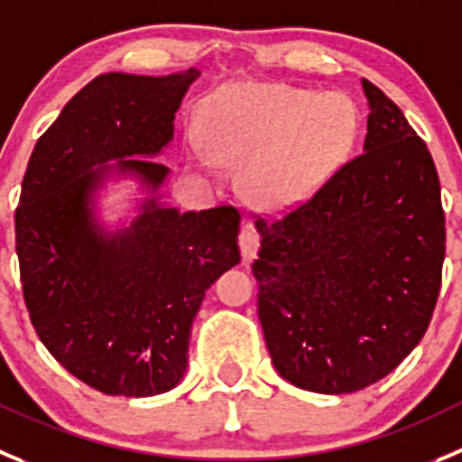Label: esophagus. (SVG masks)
Segmentation results:
<instances>
[{
  "label": "esophagus",
  "instance_id": "esophagus-1",
  "mask_svg": "<svg viewBox=\"0 0 462 462\" xmlns=\"http://www.w3.org/2000/svg\"><path fill=\"white\" fill-rule=\"evenodd\" d=\"M239 248H241V257L244 262L253 260L257 255V248H260V235L253 226H245L239 235Z\"/></svg>",
  "mask_w": 462,
  "mask_h": 462
}]
</instances>
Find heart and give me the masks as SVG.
Returning <instances> with one entry per match:
<instances>
[{
  "label": "heart",
  "instance_id": "obj_1",
  "mask_svg": "<svg viewBox=\"0 0 462 462\" xmlns=\"http://www.w3.org/2000/svg\"><path fill=\"white\" fill-rule=\"evenodd\" d=\"M356 136L351 97L290 86H223L198 116L202 163L248 171L245 191L264 209L312 196L346 162Z\"/></svg>",
  "mask_w": 462,
  "mask_h": 462
}]
</instances>
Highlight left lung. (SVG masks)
<instances>
[{
    "mask_svg": "<svg viewBox=\"0 0 462 462\" xmlns=\"http://www.w3.org/2000/svg\"><path fill=\"white\" fill-rule=\"evenodd\" d=\"M365 152L308 202L255 223L257 314L273 367L319 394L385 378L420 344L445 262L433 157L372 81Z\"/></svg>",
    "mask_w": 462,
    "mask_h": 462,
    "instance_id": "left-lung-1",
    "label": "left lung"
}]
</instances>
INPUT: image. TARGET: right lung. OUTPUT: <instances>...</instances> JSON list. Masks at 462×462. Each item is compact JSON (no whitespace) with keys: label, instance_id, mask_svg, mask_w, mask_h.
<instances>
[{"label":"right lung","instance_id":"obj_1","mask_svg":"<svg viewBox=\"0 0 462 462\" xmlns=\"http://www.w3.org/2000/svg\"><path fill=\"white\" fill-rule=\"evenodd\" d=\"M198 75L95 77L38 139L24 172L15 251L33 328L72 376L111 396H154L182 381L205 291L241 260L235 207L180 214L159 202L171 171L152 157L172 141ZM111 177L149 191L140 217L114 233L94 217Z\"/></svg>","mask_w":462,"mask_h":462}]
</instances>
